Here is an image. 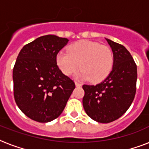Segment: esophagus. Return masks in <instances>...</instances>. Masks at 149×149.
Here are the masks:
<instances>
[{"label":"esophagus","mask_w":149,"mask_h":149,"mask_svg":"<svg viewBox=\"0 0 149 149\" xmlns=\"http://www.w3.org/2000/svg\"><path fill=\"white\" fill-rule=\"evenodd\" d=\"M75 85H76V86H81L82 84L79 82H75Z\"/></svg>","instance_id":"esophagus-1"}]
</instances>
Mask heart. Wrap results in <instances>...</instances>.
<instances>
[{
    "label": "heart",
    "mask_w": 149,
    "mask_h": 149,
    "mask_svg": "<svg viewBox=\"0 0 149 149\" xmlns=\"http://www.w3.org/2000/svg\"><path fill=\"white\" fill-rule=\"evenodd\" d=\"M56 63L66 76L75 72L80 79L100 82L108 77L113 65V52L106 45L91 41H79L70 45L68 51L62 50L57 54Z\"/></svg>",
    "instance_id": "obj_1"
}]
</instances>
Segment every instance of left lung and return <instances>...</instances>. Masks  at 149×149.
Returning <instances> with one entry per match:
<instances>
[{
	"label": "left lung",
	"instance_id": "left-lung-1",
	"mask_svg": "<svg viewBox=\"0 0 149 149\" xmlns=\"http://www.w3.org/2000/svg\"><path fill=\"white\" fill-rule=\"evenodd\" d=\"M113 56L108 77L97 85L84 84L83 105L86 114L100 123L120 118L129 108L136 93L137 65L124 45L106 38Z\"/></svg>",
	"mask_w": 149,
	"mask_h": 149
}]
</instances>
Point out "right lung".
Returning a JSON list of instances; mask_svg holds the SVG:
<instances>
[{
    "label": "right lung",
    "mask_w": 149,
    "mask_h": 149,
    "mask_svg": "<svg viewBox=\"0 0 149 149\" xmlns=\"http://www.w3.org/2000/svg\"><path fill=\"white\" fill-rule=\"evenodd\" d=\"M68 42L53 35L41 36L17 56L13 69L14 97L20 110L36 121L58 118L75 89L74 82L56 63L57 54Z\"/></svg>",
    "instance_id": "right-lung-1"
}]
</instances>
